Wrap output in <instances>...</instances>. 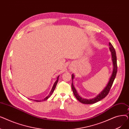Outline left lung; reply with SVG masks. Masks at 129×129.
<instances>
[{
    "mask_svg": "<svg viewBox=\"0 0 129 129\" xmlns=\"http://www.w3.org/2000/svg\"><path fill=\"white\" fill-rule=\"evenodd\" d=\"M109 49L111 52V55H112V60L113 62V72L111 75V76L110 78V80L108 82L107 85L105 88V89L100 93L97 96L94 97L93 99H84L81 97L79 96L78 93H77V91L76 89L74 87L73 82L72 83V89L73 90V92L74 93V96H75L76 99L79 101V102L82 103L84 104H94L97 102H98L99 101L102 100L103 99L105 98L107 95L109 93L111 88L112 87V85L113 84V83L114 82V80L116 78V74L117 73V56H116V51H115L114 48L111 43H109ZM72 80L74 78V75H72Z\"/></svg>",
    "mask_w": 129,
    "mask_h": 129,
    "instance_id": "1",
    "label": "left lung"
}]
</instances>
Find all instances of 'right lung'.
Segmentation results:
<instances>
[{
  "label": "right lung",
  "mask_w": 129,
  "mask_h": 129,
  "mask_svg": "<svg viewBox=\"0 0 129 129\" xmlns=\"http://www.w3.org/2000/svg\"><path fill=\"white\" fill-rule=\"evenodd\" d=\"M58 77H59V76L57 77V80H56V82H55V83H54V85H53V87H52V90H51V91H50V93H49V96H47L46 98H45L43 100H42V101H44V100H47V99H48V98L52 95V94L53 92L54 91V89H55V87H56V85H57V84L58 80ZM35 101H37V102H40V101H41V100H35Z\"/></svg>",
  "instance_id": "add662e5"
}]
</instances>
